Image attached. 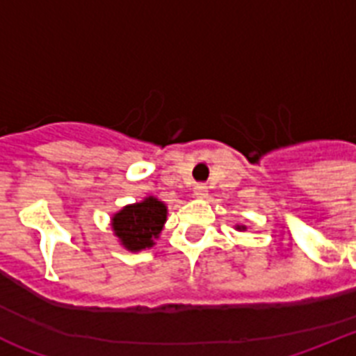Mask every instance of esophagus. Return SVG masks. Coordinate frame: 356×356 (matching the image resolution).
I'll use <instances>...</instances> for the list:
<instances>
[{
	"label": "esophagus",
	"instance_id": "esophagus-1",
	"mask_svg": "<svg viewBox=\"0 0 356 356\" xmlns=\"http://www.w3.org/2000/svg\"><path fill=\"white\" fill-rule=\"evenodd\" d=\"M207 195H209V190H207L205 184H197L194 188V197H197V200H205Z\"/></svg>",
	"mask_w": 356,
	"mask_h": 356
}]
</instances>
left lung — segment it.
Wrapping results in <instances>:
<instances>
[{
	"mask_svg": "<svg viewBox=\"0 0 356 356\" xmlns=\"http://www.w3.org/2000/svg\"><path fill=\"white\" fill-rule=\"evenodd\" d=\"M234 229H236V231H245V229H248V227H245V225H236V227H234Z\"/></svg>",
	"mask_w": 356,
	"mask_h": 356,
	"instance_id": "1",
	"label": "left lung"
}]
</instances>
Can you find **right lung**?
<instances>
[{
  "mask_svg": "<svg viewBox=\"0 0 356 356\" xmlns=\"http://www.w3.org/2000/svg\"><path fill=\"white\" fill-rule=\"evenodd\" d=\"M168 218V207L155 195H147L138 203L120 209L111 218V227L120 245L131 253H138L155 245Z\"/></svg>",
  "mask_w": 356,
  "mask_h": 356,
  "instance_id": "obj_1",
  "label": "right lung"
}]
</instances>
